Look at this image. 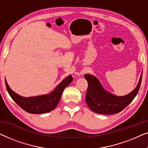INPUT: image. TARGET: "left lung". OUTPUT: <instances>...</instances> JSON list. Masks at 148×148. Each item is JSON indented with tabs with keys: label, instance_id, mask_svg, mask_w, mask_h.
<instances>
[{
	"label": "left lung",
	"instance_id": "obj_1",
	"mask_svg": "<svg viewBox=\"0 0 148 148\" xmlns=\"http://www.w3.org/2000/svg\"><path fill=\"white\" fill-rule=\"evenodd\" d=\"M85 78L88 83L86 95V102L93 112L101 114H116L132 102L140 88L142 74L136 88L124 96H116L105 91L96 77L86 74Z\"/></svg>",
	"mask_w": 148,
	"mask_h": 148
}]
</instances>
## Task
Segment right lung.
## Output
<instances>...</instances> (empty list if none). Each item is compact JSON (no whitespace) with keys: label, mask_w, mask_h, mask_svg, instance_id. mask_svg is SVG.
<instances>
[{"label":"right lung","mask_w":148,"mask_h":148,"mask_svg":"<svg viewBox=\"0 0 148 148\" xmlns=\"http://www.w3.org/2000/svg\"><path fill=\"white\" fill-rule=\"evenodd\" d=\"M73 79L71 75L68 76L58 85L51 94L32 98H24L16 94L9 88L6 80L5 85L10 96L23 110L32 114H42L50 112L56 108L64 89L71 84Z\"/></svg>","instance_id":"obj_1"}]
</instances>
